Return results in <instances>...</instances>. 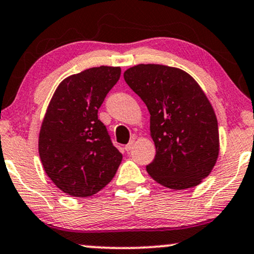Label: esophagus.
I'll return each instance as SVG.
<instances>
[{
    "instance_id": "esophagus-1",
    "label": "esophagus",
    "mask_w": 254,
    "mask_h": 254,
    "mask_svg": "<svg viewBox=\"0 0 254 254\" xmlns=\"http://www.w3.org/2000/svg\"><path fill=\"white\" fill-rule=\"evenodd\" d=\"M133 146H134V141H133V140H132V141H129V142H128V143H127V145H126V146H125V149H126V151H127V152H129V151H130V149H132V148H133Z\"/></svg>"
}]
</instances>
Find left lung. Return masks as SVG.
Here are the masks:
<instances>
[{"instance_id":"left-lung-1","label":"left lung","mask_w":254,"mask_h":254,"mask_svg":"<svg viewBox=\"0 0 254 254\" xmlns=\"http://www.w3.org/2000/svg\"><path fill=\"white\" fill-rule=\"evenodd\" d=\"M124 77L151 114L156 154L148 174L171 190L198 186L220 149L217 117L201 87L185 70L164 64H136Z\"/></svg>"}]
</instances>
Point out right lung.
Instances as JSON below:
<instances>
[{"label": "right lung", "mask_w": 254, "mask_h": 254, "mask_svg": "<svg viewBox=\"0 0 254 254\" xmlns=\"http://www.w3.org/2000/svg\"><path fill=\"white\" fill-rule=\"evenodd\" d=\"M121 68L100 65L65 77L47 108L39 134L43 170L62 192L87 198L111 183L122 154L98 111Z\"/></svg>", "instance_id": "obj_1"}]
</instances>
